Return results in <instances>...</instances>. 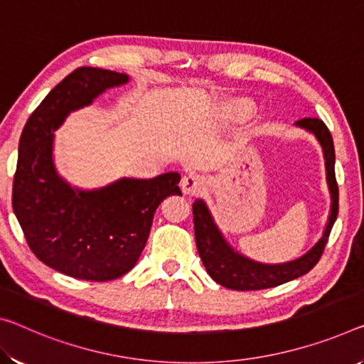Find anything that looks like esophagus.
<instances>
[{
    "label": "esophagus",
    "instance_id": "obj_1",
    "mask_svg": "<svg viewBox=\"0 0 364 364\" xmlns=\"http://www.w3.org/2000/svg\"><path fill=\"white\" fill-rule=\"evenodd\" d=\"M181 186H182L183 193L197 195L205 188V181H203V177H201V176L195 174V172H190V174L183 176Z\"/></svg>",
    "mask_w": 364,
    "mask_h": 364
}]
</instances>
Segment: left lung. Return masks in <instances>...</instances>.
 Here are the masks:
<instances>
[{"label": "left lung", "mask_w": 364, "mask_h": 364, "mask_svg": "<svg viewBox=\"0 0 364 364\" xmlns=\"http://www.w3.org/2000/svg\"><path fill=\"white\" fill-rule=\"evenodd\" d=\"M294 127L312 133L321 144L323 159H326L327 186L331 192V211L323 228L321 239L312 245L298 259L283 262V264H264L249 259L244 254L237 252L228 242L225 234L218 228L215 218L211 215L205 200L197 198L193 201V225H195V240L200 259L208 272V275L220 283L221 287L236 289V291H250V289H265L278 284L291 282L306 275L311 268L321 259L326 247L328 234L338 215V186L335 181V148L333 139L328 128L318 119H303L294 122Z\"/></svg>", "instance_id": "obj_1"}]
</instances>
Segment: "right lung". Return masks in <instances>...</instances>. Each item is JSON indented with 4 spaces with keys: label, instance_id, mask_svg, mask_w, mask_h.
Returning <instances> with one entry per match:
<instances>
[{
    "label": "right lung",
    "instance_id": "1",
    "mask_svg": "<svg viewBox=\"0 0 364 364\" xmlns=\"http://www.w3.org/2000/svg\"><path fill=\"white\" fill-rule=\"evenodd\" d=\"M128 81L125 73L75 70L33 110L19 139L14 215L37 259L73 278L109 282L130 272L146 245L156 208L181 193L178 172L122 177L91 190L71 186L58 174L55 132L71 112Z\"/></svg>",
    "mask_w": 364,
    "mask_h": 364
}]
</instances>
